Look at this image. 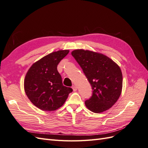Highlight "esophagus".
<instances>
[{
    "label": "esophagus",
    "instance_id": "obj_1",
    "mask_svg": "<svg viewBox=\"0 0 148 148\" xmlns=\"http://www.w3.org/2000/svg\"><path fill=\"white\" fill-rule=\"evenodd\" d=\"M72 89H73V91H76L77 90V86H75V85H73V86H72Z\"/></svg>",
    "mask_w": 148,
    "mask_h": 148
}]
</instances>
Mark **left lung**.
<instances>
[{"mask_svg": "<svg viewBox=\"0 0 148 148\" xmlns=\"http://www.w3.org/2000/svg\"><path fill=\"white\" fill-rule=\"evenodd\" d=\"M71 55L81 66L92 89L85 101L88 109L101 113L110 109L119 98L122 89V73L119 65L102 53L77 49Z\"/></svg>", "mask_w": 148, "mask_h": 148, "instance_id": "1", "label": "left lung"}]
</instances>
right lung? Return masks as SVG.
<instances>
[{"label": "right lung", "mask_w": 148, "mask_h": 148, "mask_svg": "<svg viewBox=\"0 0 148 148\" xmlns=\"http://www.w3.org/2000/svg\"><path fill=\"white\" fill-rule=\"evenodd\" d=\"M69 50L58 51L42 57L30 67L24 82L26 96L38 108L52 111L60 108L66 100L71 88L62 83L57 65Z\"/></svg>", "instance_id": "right-lung-1"}]
</instances>
